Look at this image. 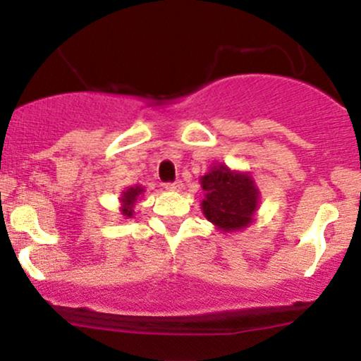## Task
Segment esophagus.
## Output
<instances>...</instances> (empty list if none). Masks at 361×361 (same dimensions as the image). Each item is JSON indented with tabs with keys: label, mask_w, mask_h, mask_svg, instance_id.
<instances>
[{
	"label": "esophagus",
	"mask_w": 361,
	"mask_h": 361,
	"mask_svg": "<svg viewBox=\"0 0 361 361\" xmlns=\"http://www.w3.org/2000/svg\"><path fill=\"white\" fill-rule=\"evenodd\" d=\"M181 188H183V183H181V181H175V183L166 185V190H169V192H180Z\"/></svg>",
	"instance_id": "34e87169"
}]
</instances>
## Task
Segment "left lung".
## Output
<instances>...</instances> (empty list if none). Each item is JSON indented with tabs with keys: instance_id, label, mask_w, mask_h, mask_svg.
I'll return each mask as SVG.
<instances>
[{
	"instance_id": "obj_1",
	"label": "left lung",
	"mask_w": 361,
	"mask_h": 361,
	"mask_svg": "<svg viewBox=\"0 0 361 361\" xmlns=\"http://www.w3.org/2000/svg\"><path fill=\"white\" fill-rule=\"evenodd\" d=\"M205 198L202 212L222 233L246 229L258 212L261 193L250 171L231 169L227 164H212L200 178Z\"/></svg>"
}]
</instances>
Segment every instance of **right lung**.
Wrapping results in <instances>:
<instances>
[{
  "label": "right lung",
  "mask_w": 361,
  "mask_h": 361,
  "mask_svg": "<svg viewBox=\"0 0 361 361\" xmlns=\"http://www.w3.org/2000/svg\"><path fill=\"white\" fill-rule=\"evenodd\" d=\"M144 192V186L140 185H135V186H127V188L122 190V193H120V214L123 215V219H132L135 214V205H137V202L140 200V197H142Z\"/></svg>",
  "instance_id": "right-lung-1"
}]
</instances>
